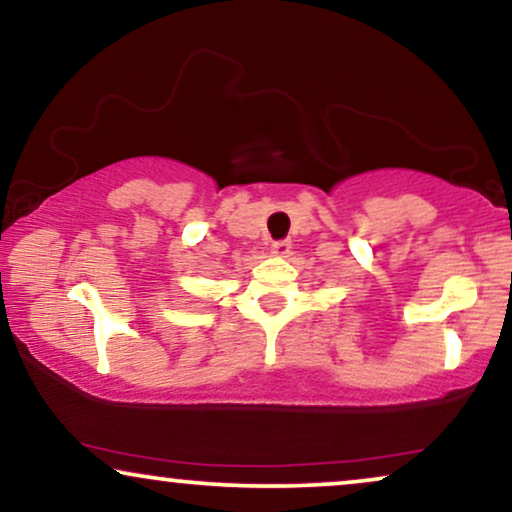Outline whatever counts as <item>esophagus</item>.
Instances as JSON below:
<instances>
[{
	"label": "esophagus",
	"instance_id": "1",
	"mask_svg": "<svg viewBox=\"0 0 512 512\" xmlns=\"http://www.w3.org/2000/svg\"><path fill=\"white\" fill-rule=\"evenodd\" d=\"M271 252H274L276 257H286L290 252V241L288 238H283V241H274L271 243Z\"/></svg>",
	"mask_w": 512,
	"mask_h": 512
}]
</instances>
